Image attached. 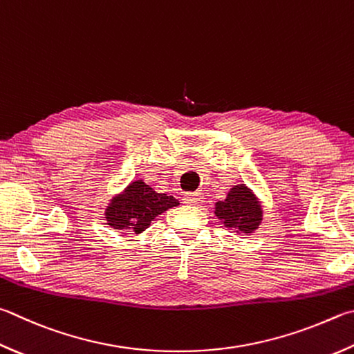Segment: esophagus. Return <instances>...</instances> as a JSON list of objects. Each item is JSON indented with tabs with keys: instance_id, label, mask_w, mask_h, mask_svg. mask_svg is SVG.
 Instances as JSON below:
<instances>
[{
	"instance_id": "obj_1",
	"label": "esophagus",
	"mask_w": 354,
	"mask_h": 354,
	"mask_svg": "<svg viewBox=\"0 0 354 354\" xmlns=\"http://www.w3.org/2000/svg\"><path fill=\"white\" fill-rule=\"evenodd\" d=\"M204 201V195L201 192H187L184 195V203L190 205H199Z\"/></svg>"
}]
</instances>
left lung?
<instances>
[{
	"label": "left lung",
	"instance_id": "obj_1",
	"mask_svg": "<svg viewBox=\"0 0 354 354\" xmlns=\"http://www.w3.org/2000/svg\"><path fill=\"white\" fill-rule=\"evenodd\" d=\"M215 215L224 227L236 234H252L263 220V209L260 199L246 184H236L229 190L224 201L215 204Z\"/></svg>",
	"mask_w": 354,
	"mask_h": 354
}]
</instances>
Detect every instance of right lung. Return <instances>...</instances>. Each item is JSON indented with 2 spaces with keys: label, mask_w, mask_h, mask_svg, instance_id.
Listing matches in <instances>:
<instances>
[{
  "label": "right lung",
  "mask_w": 354,
  "mask_h": 354,
  "mask_svg": "<svg viewBox=\"0 0 354 354\" xmlns=\"http://www.w3.org/2000/svg\"><path fill=\"white\" fill-rule=\"evenodd\" d=\"M178 204V199L167 194H158L142 179H136L108 203L105 209L106 224L115 230L142 234L158 215L176 207Z\"/></svg>",
  "instance_id": "add662e5"
}]
</instances>
